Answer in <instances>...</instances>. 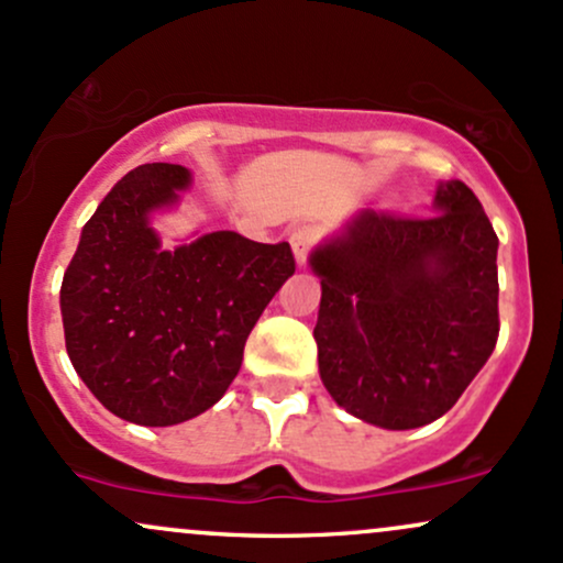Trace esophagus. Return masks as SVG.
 <instances>
[{
    "label": "esophagus",
    "mask_w": 563,
    "mask_h": 563,
    "mask_svg": "<svg viewBox=\"0 0 563 563\" xmlns=\"http://www.w3.org/2000/svg\"><path fill=\"white\" fill-rule=\"evenodd\" d=\"M288 243H290V251H294V256H296V264H307L309 251H312L314 243H318V230L309 228V224L294 228L288 232Z\"/></svg>",
    "instance_id": "34e87169"
}]
</instances>
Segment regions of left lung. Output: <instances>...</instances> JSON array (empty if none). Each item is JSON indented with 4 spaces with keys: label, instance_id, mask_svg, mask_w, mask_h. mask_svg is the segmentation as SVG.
<instances>
[{
    "label": "left lung",
    "instance_id": "1",
    "mask_svg": "<svg viewBox=\"0 0 563 563\" xmlns=\"http://www.w3.org/2000/svg\"><path fill=\"white\" fill-rule=\"evenodd\" d=\"M437 214L365 209L309 256L322 299L320 378L360 421L418 429L442 418L493 354L497 235L461 179L437 187Z\"/></svg>",
    "mask_w": 563,
    "mask_h": 563
}]
</instances>
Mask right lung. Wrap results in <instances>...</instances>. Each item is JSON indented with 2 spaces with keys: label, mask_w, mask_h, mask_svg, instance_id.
I'll return each mask as SVG.
<instances>
[{
  "label": "right lung",
  "mask_w": 563,
  "mask_h": 563,
  "mask_svg": "<svg viewBox=\"0 0 563 563\" xmlns=\"http://www.w3.org/2000/svg\"><path fill=\"white\" fill-rule=\"evenodd\" d=\"M192 183L179 164L121 177L84 224L60 288L74 371L113 416L190 421L224 397L264 307L296 273L288 243L232 230L161 249L151 214Z\"/></svg>",
  "instance_id": "obj_1"
}]
</instances>
